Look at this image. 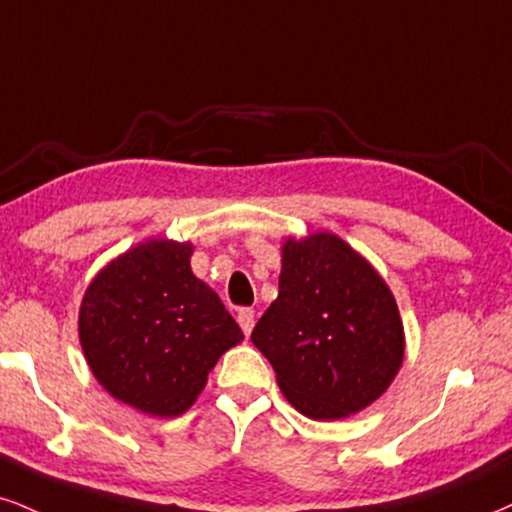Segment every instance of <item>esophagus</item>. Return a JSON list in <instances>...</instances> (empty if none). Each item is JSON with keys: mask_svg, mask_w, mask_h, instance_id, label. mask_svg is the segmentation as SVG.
<instances>
[{"mask_svg": "<svg viewBox=\"0 0 512 512\" xmlns=\"http://www.w3.org/2000/svg\"><path fill=\"white\" fill-rule=\"evenodd\" d=\"M254 320H256V315L251 308H242V311L237 313V323H239V327H242V332L246 334V337H249L251 330H254Z\"/></svg>", "mask_w": 512, "mask_h": 512, "instance_id": "obj_1", "label": "esophagus"}]
</instances>
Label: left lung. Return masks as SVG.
Masks as SVG:
<instances>
[{
  "label": "left lung",
  "mask_w": 512,
  "mask_h": 512,
  "mask_svg": "<svg viewBox=\"0 0 512 512\" xmlns=\"http://www.w3.org/2000/svg\"><path fill=\"white\" fill-rule=\"evenodd\" d=\"M251 342L285 399L313 420L349 418L380 399L406 351L387 282L332 232L282 244L280 294Z\"/></svg>",
  "instance_id": "1"
}]
</instances>
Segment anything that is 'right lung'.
<instances>
[{
	"label": "right lung",
	"instance_id": "right-lung-1",
	"mask_svg": "<svg viewBox=\"0 0 512 512\" xmlns=\"http://www.w3.org/2000/svg\"><path fill=\"white\" fill-rule=\"evenodd\" d=\"M194 246L147 239L99 270L80 304L82 353L113 399L156 418L197 401L208 372L244 339L223 301L192 273Z\"/></svg>",
	"mask_w": 512,
	"mask_h": 512
}]
</instances>
